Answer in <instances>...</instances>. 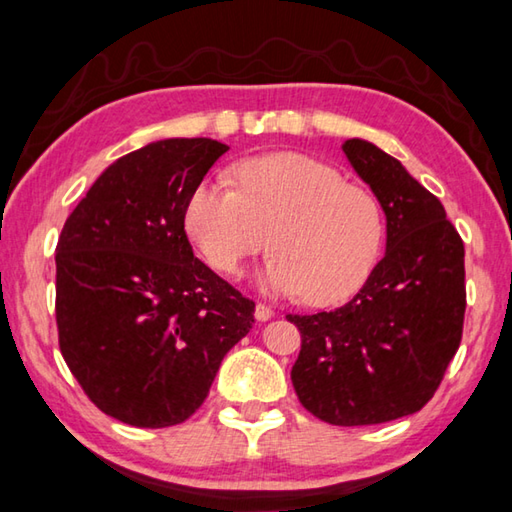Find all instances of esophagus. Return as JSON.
<instances>
[{
    "label": "esophagus",
    "instance_id": "obj_1",
    "mask_svg": "<svg viewBox=\"0 0 512 512\" xmlns=\"http://www.w3.org/2000/svg\"><path fill=\"white\" fill-rule=\"evenodd\" d=\"M255 317H257V322H268V319L275 317V310L266 306V304H257L255 306Z\"/></svg>",
    "mask_w": 512,
    "mask_h": 512
}]
</instances>
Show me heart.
<instances>
[{
    "mask_svg": "<svg viewBox=\"0 0 512 512\" xmlns=\"http://www.w3.org/2000/svg\"><path fill=\"white\" fill-rule=\"evenodd\" d=\"M188 195L184 226L219 273L237 275L248 257L273 248L259 275L270 293L335 304L366 282L384 237L382 208L337 168L302 153L248 157Z\"/></svg>",
    "mask_w": 512,
    "mask_h": 512,
    "instance_id": "obj_1",
    "label": "heart"
}]
</instances>
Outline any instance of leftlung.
Instances as JSON below:
<instances>
[{
	"instance_id": "8db88e82",
	"label": "left lung",
	"mask_w": 512,
	"mask_h": 512,
	"mask_svg": "<svg viewBox=\"0 0 512 512\" xmlns=\"http://www.w3.org/2000/svg\"><path fill=\"white\" fill-rule=\"evenodd\" d=\"M386 215V255L330 313L288 315L302 333L290 370L299 402L333 426H370L422 410L462 342L464 242L442 202L366 139L342 144Z\"/></svg>"
}]
</instances>
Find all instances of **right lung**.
<instances>
[{"mask_svg": "<svg viewBox=\"0 0 512 512\" xmlns=\"http://www.w3.org/2000/svg\"><path fill=\"white\" fill-rule=\"evenodd\" d=\"M226 144L159 139L110 164L57 242L59 348L102 413L182 424L255 324L246 299L193 255L184 210Z\"/></svg>", "mask_w": 512, "mask_h": 512, "instance_id": "1", "label": "right lung"}]
</instances>
